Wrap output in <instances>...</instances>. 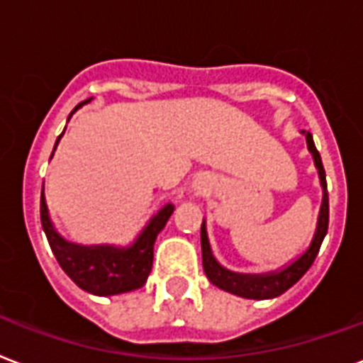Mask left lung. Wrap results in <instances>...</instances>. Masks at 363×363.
<instances>
[{"label": "left lung", "instance_id": "8db88e82", "mask_svg": "<svg viewBox=\"0 0 363 363\" xmlns=\"http://www.w3.org/2000/svg\"><path fill=\"white\" fill-rule=\"evenodd\" d=\"M304 138H306V148L312 154L314 165L318 169V177H320V184H322V206H320V213H318V223L314 236L311 240V245L304 249L303 253L291 261L286 267L272 270V272L264 274H242L232 272L228 268H225L220 262L215 259L209 245V238H207L206 220L201 223V262H203V272H206L207 280L211 281L213 286H217L223 291H228L232 295L243 298H257V301H264V298L280 297L281 293H286L289 287H293L301 278H303L306 270L312 267V262L316 259L320 245H322L323 238L328 234L329 225V196H328V182H325V171H323L322 157L318 152L314 138L311 133L303 131Z\"/></svg>", "mask_w": 363, "mask_h": 363}]
</instances>
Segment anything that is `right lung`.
Instances as JSON below:
<instances>
[{
  "label": "right lung",
  "mask_w": 363,
  "mask_h": 363,
  "mask_svg": "<svg viewBox=\"0 0 363 363\" xmlns=\"http://www.w3.org/2000/svg\"><path fill=\"white\" fill-rule=\"evenodd\" d=\"M87 102H91V99L79 102L70 112L68 120L76 110H79ZM65 131L60 133L59 138H57L52 154L57 150V145H59ZM173 211H175V206L165 203L146 223L145 228L129 245H108V243L79 245V243L68 242L55 228L51 217H49V209H47L45 194L41 188V226H43V232L49 240L52 255L57 257L60 268L68 274V278L77 287H82L83 291L99 295V297H112V295H120V293L135 291L138 287L145 286L152 270L156 238L165 228Z\"/></svg>",
  "instance_id": "add662e5"
}]
</instances>
